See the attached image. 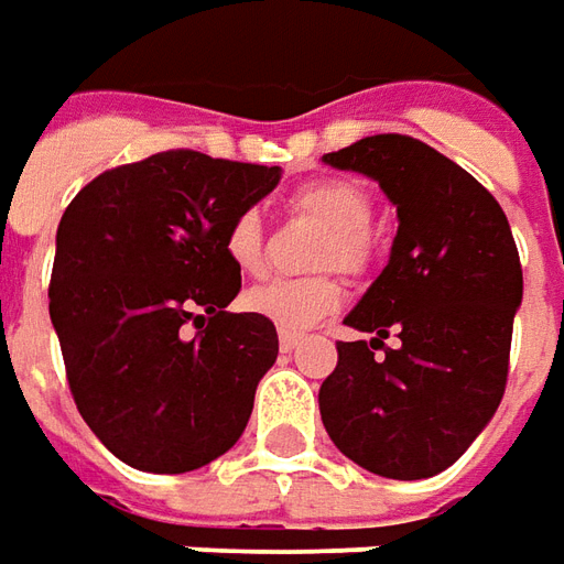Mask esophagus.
<instances>
[{
    "label": "esophagus",
    "mask_w": 564,
    "mask_h": 564,
    "mask_svg": "<svg viewBox=\"0 0 564 564\" xmlns=\"http://www.w3.org/2000/svg\"><path fill=\"white\" fill-rule=\"evenodd\" d=\"M301 340H304V334H297V332H279V347L285 349V352H291V349L301 347Z\"/></svg>",
    "instance_id": "34e87169"
}]
</instances>
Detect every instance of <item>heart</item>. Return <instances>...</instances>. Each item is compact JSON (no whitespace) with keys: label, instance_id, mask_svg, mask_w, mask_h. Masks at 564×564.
Returning a JSON list of instances; mask_svg holds the SVG:
<instances>
[{"label":"heart","instance_id":"1","mask_svg":"<svg viewBox=\"0 0 564 564\" xmlns=\"http://www.w3.org/2000/svg\"><path fill=\"white\" fill-rule=\"evenodd\" d=\"M294 212L316 217L328 227V239L322 245L319 267H337L344 273H365L371 263L375 245L368 236L375 202L362 186L352 181H313L291 196ZM224 251L232 267L245 275L263 270V224L254 208H245L232 217L224 232ZM344 301V291L332 275L310 279H270L245 294L248 313L270 319L279 332H306Z\"/></svg>","mask_w":564,"mask_h":564}]
</instances>
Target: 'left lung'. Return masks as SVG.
Returning a JSON list of instances; mask_svg holds the SVG:
<instances>
[{"label":"left lung","instance_id":"obj_1","mask_svg":"<svg viewBox=\"0 0 564 564\" xmlns=\"http://www.w3.org/2000/svg\"><path fill=\"white\" fill-rule=\"evenodd\" d=\"M322 162L378 181L399 217L390 263L344 319L375 337L337 340L322 423L368 473L430 479L467 452L507 390L522 304L510 224L469 171L405 134L362 138ZM390 333L395 350L382 347Z\"/></svg>","mask_w":564,"mask_h":564}]
</instances>
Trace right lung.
Returning <instances> with one entry per match:
<instances>
[{
    "label": "right lung",
    "instance_id": "obj_1",
    "mask_svg": "<svg viewBox=\"0 0 564 564\" xmlns=\"http://www.w3.org/2000/svg\"><path fill=\"white\" fill-rule=\"evenodd\" d=\"M282 169L165 150L97 174L57 227L48 313L82 421L122 464L189 473L230 452L279 356L275 325L227 313L224 232Z\"/></svg>",
    "mask_w": 564,
    "mask_h": 564
}]
</instances>
